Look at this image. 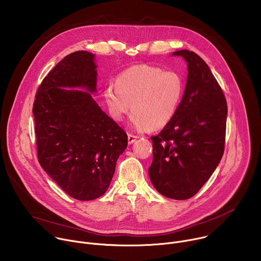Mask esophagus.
<instances>
[{"label": "esophagus", "mask_w": 261, "mask_h": 261, "mask_svg": "<svg viewBox=\"0 0 261 261\" xmlns=\"http://www.w3.org/2000/svg\"><path fill=\"white\" fill-rule=\"evenodd\" d=\"M137 138H138V136H136V135L128 134V142H129V143H133Z\"/></svg>", "instance_id": "obj_1"}]
</instances>
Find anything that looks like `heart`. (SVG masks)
<instances>
[{
	"instance_id": "obj_1",
	"label": "heart",
	"mask_w": 261,
	"mask_h": 261,
	"mask_svg": "<svg viewBox=\"0 0 261 261\" xmlns=\"http://www.w3.org/2000/svg\"><path fill=\"white\" fill-rule=\"evenodd\" d=\"M185 89L179 72L142 64L121 72L116 86L106 87L103 96L115 121H122L132 108L131 124L136 130L161 129L177 113Z\"/></svg>"
}]
</instances>
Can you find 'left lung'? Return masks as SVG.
<instances>
[{
  "mask_svg": "<svg viewBox=\"0 0 261 261\" xmlns=\"http://www.w3.org/2000/svg\"><path fill=\"white\" fill-rule=\"evenodd\" d=\"M188 63L185 93L174 118L152 136L148 175L162 195L182 200L194 196L218 166L225 146L227 103L206 63L182 49Z\"/></svg>",
  "mask_w": 261,
  "mask_h": 261,
  "instance_id": "obj_1",
  "label": "left lung"
}]
</instances>
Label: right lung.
I'll return each instance as SVG.
<instances>
[{"label": "right lung", "mask_w": 261, "mask_h": 261, "mask_svg": "<svg viewBox=\"0 0 261 261\" xmlns=\"http://www.w3.org/2000/svg\"><path fill=\"white\" fill-rule=\"evenodd\" d=\"M94 55L75 51L43 79L33 104L38 161L69 196H102L118 158L128 145L127 133L109 118L88 92L96 91Z\"/></svg>", "instance_id": "add662e5"}]
</instances>
